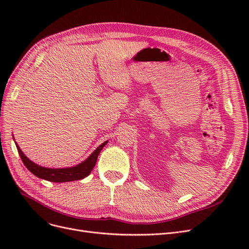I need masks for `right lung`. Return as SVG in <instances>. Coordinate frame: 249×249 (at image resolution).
<instances>
[{
    "instance_id": "1",
    "label": "right lung",
    "mask_w": 249,
    "mask_h": 249,
    "mask_svg": "<svg viewBox=\"0 0 249 249\" xmlns=\"http://www.w3.org/2000/svg\"><path fill=\"white\" fill-rule=\"evenodd\" d=\"M107 143L108 141H105L104 143H102V144L99 147H97V149L91 153L87 160H85L81 163H78L74 166L63 167V168H51V167H44V166L39 165L33 162L32 160H30L27 156L24 154V152L20 149L17 143H16V147L18 149L19 155L23 163L34 176L52 182H65V181L83 179L86 177H88L90 174V172L93 171L94 166L96 165L99 153L101 152L103 147L107 144Z\"/></svg>"
}]
</instances>
